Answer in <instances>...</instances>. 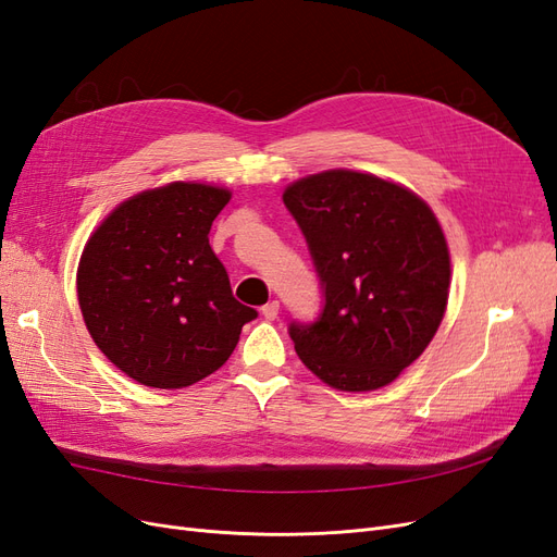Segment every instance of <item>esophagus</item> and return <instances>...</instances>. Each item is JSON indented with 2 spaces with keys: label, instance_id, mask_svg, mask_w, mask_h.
<instances>
[{
  "label": "esophagus",
  "instance_id": "1",
  "mask_svg": "<svg viewBox=\"0 0 557 557\" xmlns=\"http://www.w3.org/2000/svg\"><path fill=\"white\" fill-rule=\"evenodd\" d=\"M260 311H262V315H264L267 320H274V318L278 315V301H276V299L267 301V305H264Z\"/></svg>",
  "mask_w": 557,
  "mask_h": 557
}]
</instances>
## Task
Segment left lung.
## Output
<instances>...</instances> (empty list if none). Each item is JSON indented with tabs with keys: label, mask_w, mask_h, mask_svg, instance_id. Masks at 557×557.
Wrapping results in <instances>:
<instances>
[{
	"label": "left lung",
	"mask_w": 557,
	"mask_h": 557,
	"mask_svg": "<svg viewBox=\"0 0 557 557\" xmlns=\"http://www.w3.org/2000/svg\"><path fill=\"white\" fill-rule=\"evenodd\" d=\"M283 205L323 288L313 323L288 327L299 360L336 391L393 383L448 305L450 258L436 215L404 185L348 170L295 181Z\"/></svg>",
	"instance_id": "1"
}]
</instances>
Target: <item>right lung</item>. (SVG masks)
Returning <instances> with one entry per match:
<instances>
[{
    "mask_svg": "<svg viewBox=\"0 0 557 557\" xmlns=\"http://www.w3.org/2000/svg\"><path fill=\"white\" fill-rule=\"evenodd\" d=\"M230 190L170 183L115 207L88 239L76 288L97 348L141 385L185 387L221 369L258 311L234 299L209 246Z\"/></svg>",
    "mask_w": 557,
    "mask_h": 557,
    "instance_id": "right-lung-1",
    "label": "right lung"
}]
</instances>
